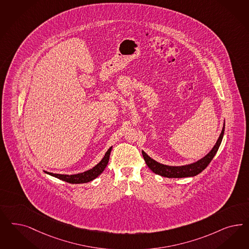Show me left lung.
Masks as SVG:
<instances>
[{
	"label": "left lung",
	"mask_w": 249,
	"mask_h": 249,
	"mask_svg": "<svg viewBox=\"0 0 249 249\" xmlns=\"http://www.w3.org/2000/svg\"><path fill=\"white\" fill-rule=\"evenodd\" d=\"M225 126V123L224 122V126L219 136V138L217 139L216 143L211 149V151L199 160L195 161L191 164L182 165V166H169L153 160L146 153L144 152V150H142V155L144 157V161L147 167L151 169L154 173L160 176L166 177V178H188V177L196 176L200 174L203 169H206L210 162L215 156L224 137Z\"/></svg>",
	"instance_id": "obj_1"
}]
</instances>
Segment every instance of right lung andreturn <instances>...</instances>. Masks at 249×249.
Wrapping results in <instances>:
<instances>
[{
  "mask_svg": "<svg viewBox=\"0 0 249 249\" xmlns=\"http://www.w3.org/2000/svg\"><path fill=\"white\" fill-rule=\"evenodd\" d=\"M112 146H111L106 153H105V157L102 159V160L100 161L96 166H94L92 169L86 170L84 172L78 173V174H73V175H67V174H56V173H51L45 171L47 174L50 176L55 177L61 180H64L66 182L69 183H72V184H80V183H87L91 180H93L94 178H96L101 173H103V171L105 170L108 162H109V158H110V154L112 151Z\"/></svg>",
  "mask_w": 249,
  "mask_h": 249,
  "instance_id": "obj_1",
  "label": "right lung"
}]
</instances>
